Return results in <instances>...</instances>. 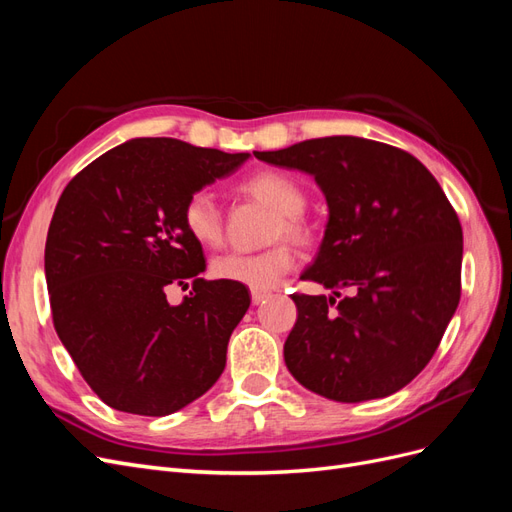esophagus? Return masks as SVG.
<instances>
[{"label":"esophagus","mask_w":512,"mask_h":512,"mask_svg":"<svg viewBox=\"0 0 512 512\" xmlns=\"http://www.w3.org/2000/svg\"><path fill=\"white\" fill-rule=\"evenodd\" d=\"M271 292H267V290H252V303L254 305H260L262 301H265L267 297H269Z\"/></svg>","instance_id":"34e87169"}]
</instances>
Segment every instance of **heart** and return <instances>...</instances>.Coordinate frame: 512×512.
I'll use <instances>...</instances> for the list:
<instances>
[{
	"instance_id": "heart-1",
	"label": "heart",
	"mask_w": 512,
	"mask_h": 512,
	"mask_svg": "<svg viewBox=\"0 0 512 512\" xmlns=\"http://www.w3.org/2000/svg\"><path fill=\"white\" fill-rule=\"evenodd\" d=\"M239 190L273 211L267 241H277L256 254L228 252L211 262V273L222 282L241 284L252 290H271L294 265V252L286 241L305 245L312 241V226L305 220L303 209L307 194L299 179L280 168H260L247 175ZM181 222L188 235L205 247L222 243V213L207 190H196L185 198Z\"/></svg>"
}]
</instances>
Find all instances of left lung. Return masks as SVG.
I'll return each mask as SVG.
<instances>
[{
  "label": "left lung",
  "instance_id": "left-lung-1",
  "mask_svg": "<svg viewBox=\"0 0 512 512\" xmlns=\"http://www.w3.org/2000/svg\"><path fill=\"white\" fill-rule=\"evenodd\" d=\"M254 156L314 175L329 203L318 258L301 280L333 294H292L288 371L346 404L404 389L436 354L461 297L463 232L440 183L408 151L359 136Z\"/></svg>",
  "mask_w": 512,
  "mask_h": 512
}]
</instances>
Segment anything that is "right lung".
<instances>
[{
    "label": "right lung",
    "instance_id": "obj_1",
    "mask_svg": "<svg viewBox=\"0 0 512 512\" xmlns=\"http://www.w3.org/2000/svg\"><path fill=\"white\" fill-rule=\"evenodd\" d=\"M247 158L175 138H134L61 192L44 247L53 327L106 406L166 416L222 376L250 292L200 277L203 245L185 232L181 209ZM173 285L193 286L181 306L165 299Z\"/></svg>",
    "mask_w": 512,
    "mask_h": 512
}]
</instances>
